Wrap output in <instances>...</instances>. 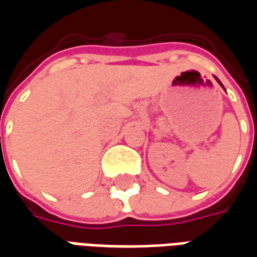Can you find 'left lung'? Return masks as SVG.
<instances>
[{"label": "left lung", "mask_w": 257, "mask_h": 257, "mask_svg": "<svg viewBox=\"0 0 257 257\" xmlns=\"http://www.w3.org/2000/svg\"><path fill=\"white\" fill-rule=\"evenodd\" d=\"M216 79H217V78H216ZM217 82H219V84H220L221 86H223V84H221V82H220V81H219V79H217Z\"/></svg>", "instance_id": "obj_1"}]
</instances>
